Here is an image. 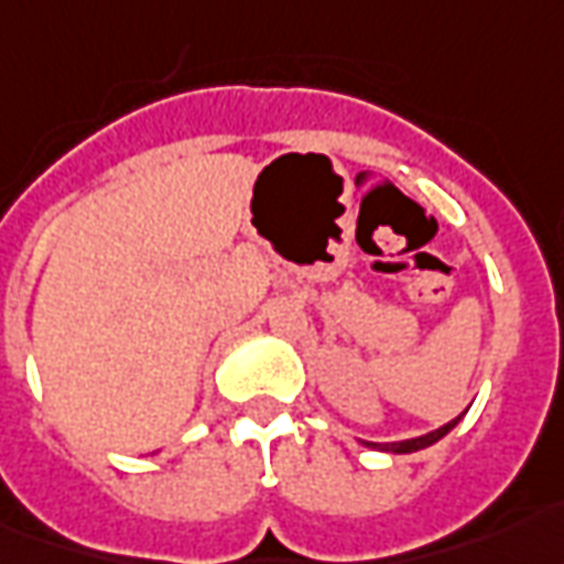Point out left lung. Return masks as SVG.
I'll list each match as a JSON object with an SVG mask.
<instances>
[{
	"label": "left lung",
	"mask_w": 564,
	"mask_h": 564,
	"mask_svg": "<svg viewBox=\"0 0 564 564\" xmlns=\"http://www.w3.org/2000/svg\"><path fill=\"white\" fill-rule=\"evenodd\" d=\"M456 421L459 417H454L451 423H445V426H438V430H433V433H426V435H417V438H405V442H390V445H376L381 447V451H390V454H412V451H421V447H430L433 442H438L442 435H447L451 430L456 426ZM369 447H372V442H367Z\"/></svg>",
	"instance_id": "1"
}]
</instances>
